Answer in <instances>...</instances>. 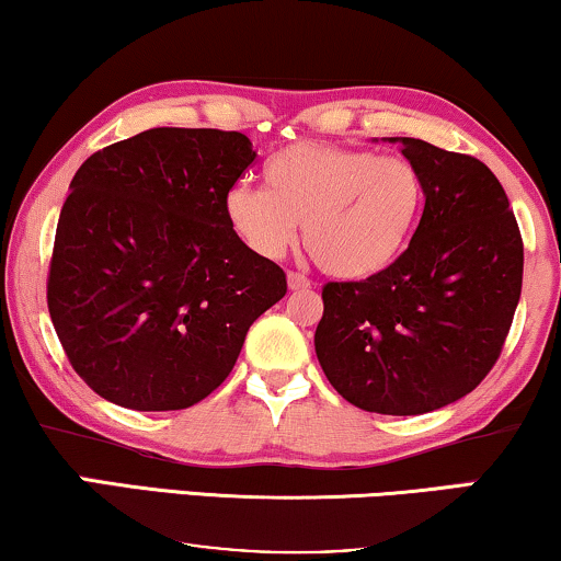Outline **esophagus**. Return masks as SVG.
<instances>
[{
    "mask_svg": "<svg viewBox=\"0 0 561 561\" xmlns=\"http://www.w3.org/2000/svg\"><path fill=\"white\" fill-rule=\"evenodd\" d=\"M288 288H290V290H306V288H311V280L306 278L304 273L290 271V273H288Z\"/></svg>",
    "mask_w": 561,
    "mask_h": 561,
    "instance_id": "obj_1",
    "label": "esophagus"
}]
</instances>
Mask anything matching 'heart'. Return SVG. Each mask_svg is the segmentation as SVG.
<instances>
[{"mask_svg":"<svg viewBox=\"0 0 561 561\" xmlns=\"http://www.w3.org/2000/svg\"><path fill=\"white\" fill-rule=\"evenodd\" d=\"M265 188L237 183L225 196L232 232L257 255L278 260L304 248L321 271L363 280L393 265L413 237L426 202L424 175L403 156L294 142L263 171Z\"/></svg>","mask_w":561,"mask_h":561,"instance_id":"1","label":"heart"}]
</instances>
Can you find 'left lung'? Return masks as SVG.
I'll return each instance as SVG.
<instances>
[{
	"label": "left lung",
	"instance_id": "1",
	"mask_svg": "<svg viewBox=\"0 0 561 561\" xmlns=\"http://www.w3.org/2000/svg\"><path fill=\"white\" fill-rule=\"evenodd\" d=\"M393 142L424 175V214L393 265L321 288L313 344L344 401L416 416L459 401L493 370L520 298L524 240L482 160L416 137Z\"/></svg>",
	"mask_w": 561,
	"mask_h": 561
}]
</instances>
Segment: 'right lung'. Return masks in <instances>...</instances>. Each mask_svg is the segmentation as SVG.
<instances>
[{"instance_id": "right-lung-1", "label": "right lung", "mask_w": 561, "mask_h": 561, "mask_svg": "<svg viewBox=\"0 0 561 561\" xmlns=\"http://www.w3.org/2000/svg\"><path fill=\"white\" fill-rule=\"evenodd\" d=\"M255 160L242 133L156 127L94 152L71 181L48 271L68 363L110 403L181 411L217 390L286 273L225 217Z\"/></svg>"}]
</instances>
